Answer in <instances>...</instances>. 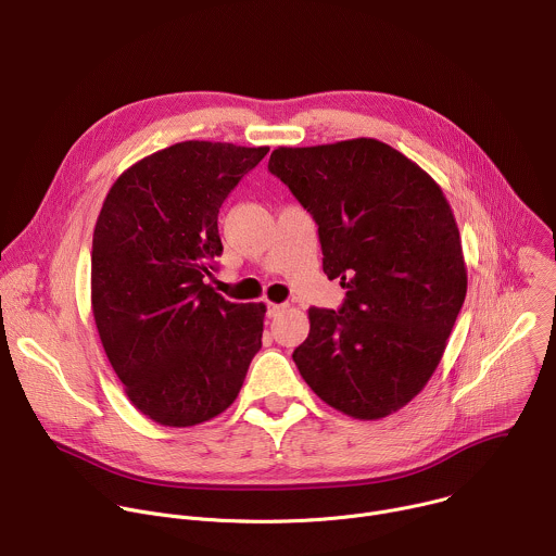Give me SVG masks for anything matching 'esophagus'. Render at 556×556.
I'll use <instances>...</instances> for the list:
<instances>
[{
    "label": "esophagus",
    "instance_id": "1",
    "mask_svg": "<svg viewBox=\"0 0 556 556\" xmlns=\"http://www.w3.org/2000/svg\"><path fill=\"white\" fill-rule=\"evenodd\" d=\"M286 309V305L283 303H268L266 305V314H268V319H275L277 314H281Z\"/></svg>",
    "mask_w": 556,
    "mask_h": 556
}]
</instances>
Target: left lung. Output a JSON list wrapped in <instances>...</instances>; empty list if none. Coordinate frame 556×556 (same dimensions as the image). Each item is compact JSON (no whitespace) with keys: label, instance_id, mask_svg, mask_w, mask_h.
Instances as JSON below:
<instances>
[{"label":"left lung","instance_id":"left-lung-1","mask_svg":"<svg viewBox=\"0 0 556 556\" xmlns=\"http://www.w3.org/2000/svg\"><path fill=\"white\" fill-rule=\"evenodd\" d=\"M268 172L319 226L341 309L309 307L292 358L324 403L358 420L405 407L435 371L466 296L453 211L407 155L374 138L279 147Z\"/></svg>","mask_w":556,"mask_h":556}]
</instances>
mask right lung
<instances>
[{
    "mask_svg": "<svg viewBox=\"0 0 556 556\" xmlns=\"http://www.w3.org/2000/svg\"><path fill=\"white\" fill-rule=\"evenodd\" d=\"M268 147L185 140L131 165L92 240V312L131 405L165 427L219 416L262 348L264 303L206 283L222 255L217 213Z\"/></svg>",
    "mask_w": 556,
    "mask_h": 556,
    "instance_id": "add662e5",
    "label": "right lung"
}]
</instances>
